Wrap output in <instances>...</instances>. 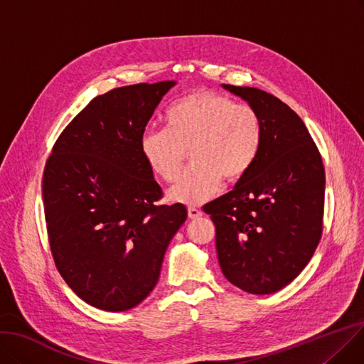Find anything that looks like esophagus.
I'll list each match as a JSON object with an SVG mask.
<instances>
[{
    "label": "esophagus",
    "mask_w": 364,
    "mask_h": 364,
    "mask_svg": "<svg viewBox=\"0 0 364 364\" xmlns=\"http://www.w3.org/2000/svg\"><path fill=\"white\" fill-rule=\"evenodd\" d=\"M203 213L200 209L197 208H188V216L191 218V220H197V218H200Z\"/></svg>",
    "instance_id": "34e87169"
}]
</instances>
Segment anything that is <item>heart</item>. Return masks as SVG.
Here are the masks:
<instances>
[{
    "mask_svg": "<svg viewBox=\"0 0 364 364\" xmlns=\"http://www.w3.org/2000/svg\"><path fill=\"white\" fill-rule=\"evenodd\" d=\"M263 144V124L248 105L213 91L182 97L164 113V128L148 129L140 154L149 170L164 182L176 179L190 149L188 167L168 193V200L201 205L228 182L242 179L257 161Z\"/></svg>",
    "mask_w": 364,
    "mask_h": 364,
    "instance_id": "obj_1",
    "label": "heart"
}]
</instances>
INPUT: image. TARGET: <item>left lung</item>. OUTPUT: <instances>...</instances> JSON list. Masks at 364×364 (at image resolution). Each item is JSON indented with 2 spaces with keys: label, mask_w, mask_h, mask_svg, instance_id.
<instances>
[{
  "label": "left lung",
  "mask_w": 364,
  "mask_h": 364,
  "mask_svg": "<svg viewBox=\"0 0 364 364\" xmlns=\"http://www.w3.org/2000/svg\"><path fill=\"white\" fill-rule=\"evenodd\" d=\"M223 88L257 110L263 144L251 170L205 212L225 278L250 294H272L297 278L321 239L323 159L306 125L279 98L248 86Z\"/></svg>",
  "instance_id": "8db88e82"
}]
</instances>
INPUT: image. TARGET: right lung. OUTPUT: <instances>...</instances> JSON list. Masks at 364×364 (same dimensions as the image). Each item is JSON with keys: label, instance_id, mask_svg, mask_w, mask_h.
<instances>
[{"label": "right lung", "instance_id": "right-lung-1", "mask_svg": "<svg viewBox=\"0 0 364 364\" xmlns=\"http://www.w3.org/2000/svg\"><path fill=\"white\" fill-rule=\"evenodd\" d=\"M174 80L95 97L58 137L43 205L58 272L83 301L128 311L155 288L167 246L186 220L181 203L155 206L161 186L140 139Z\"/></svg>", "mask_w": 364, "mask_h": 364}]
</instances>
